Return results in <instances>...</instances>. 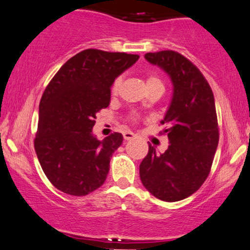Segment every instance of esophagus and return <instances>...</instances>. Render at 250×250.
<instances>
[{"label":"esophagus","mask_w":250,"mask_h":250,"mask_svg":"<svg viewBox=\"0 0 250 250\" xmlns=\"http://www.w3.org/2000/svg\"><path fill=\"white\" fill-rule=\"evenodd\" d=\"M137 138V134L131 132V131H126V132H124V139L125 140H131V139H134Z\"/></svg>","instance_id":"esophagus-1"}]
</instances>
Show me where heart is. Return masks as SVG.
Wrapping results in <instances>:
<instances>
[{
  "label": "heart",
  "mask_w": 250,
  "mask_h": 250,
  "mask_svg": "<svg viewBox=\"0 0 250 250\" xmlns=\"http://www.w3.org/2000/svg\"><path fill=\"white\" fill-rule=\"evenodd\" d=\"M120 80L119 78L116 79V81L113 83V86H112V93L116 94L118 92V89H119V86H120ZM155 83H159V85H162V81L159 80V78L157 77L155 74H150L148 77L146 78V85L150 86V85H155Z\"/></svg>",
  "instance_id": "1"
}]
</instances>
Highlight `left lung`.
Here are the masks:
<instances>
[{"mask_svg":"<svg viewBox=\"0 0 250 250\" xmlns=\"http://www.w3.org/2000/svg\"><path fill=\"white\" fill-rule=\"evenodd\" d=\"M145 59L169 75L172 98L161 124L170 145L164 153L148 145L139 165L140 181L148 192L177 202L200 189L208 177L218 145L215 99L200 69L173 50L146 53Z\"/></svg>","mask_w":250,"mask_h":250,"instance_id":"obj_1","label":"left lung"}]
</instances>
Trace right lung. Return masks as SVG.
<instances>
[{
  "mask_svg": "<svg viewBox=\"0 0 250 250\" xmlns=\"http://www.w3.org/2000/svg\"><path fill=\"white\" fill-rule=\"evenodd\" d=\"M139 55L85 49L59 69L42 94L34 140L44 175L57 189L86 196L100 188L110 171L123 134L99 140L97 113L111 102V87Z\"/></svg>",
  "mask_w": 250,
  "mask_h": 250,
  "instance_id": "add662e5",
  "label": "right lung"
}]
</instances>
